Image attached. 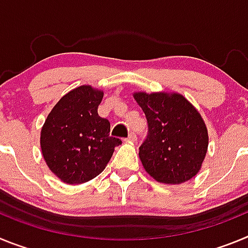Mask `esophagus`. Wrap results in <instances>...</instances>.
<instances>
[{
    "instance_id": "obj_1",
    "label": "esophagus",
    "mask_w": 248,
    "mask_h": 248,
    "mask_svg": "<svg viewBox=\"0 0 248 248\" xmlns=\"http://www.w3.org/2000/svg\"><path fill=\"white\" fill-rule=\"evenodd\" d=\"M126 141H130V143H135L137 141V135L134 134V133H130L128 137V139H126Z\"/></svg>"
}]
</instances>
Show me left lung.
Here are the masks:
<instances>
[{
  "label": "left lung",
  "instance_id": "left-lung-1",
  "mask_svg": "<svg viewBox=\"0 0 248 248\" xmlns=\"http://www.w3.org/2000/svg\"><path fill=\"white\" fill-rule=\"evenodd\" d=\"M145 113L148 138L139 148L145 171L165 185H180L200 171L209 133L198 109L176 92H135Z\"/></svg>",
  "mask_w": 248,
  "mask_h": 248
}]
</instances>
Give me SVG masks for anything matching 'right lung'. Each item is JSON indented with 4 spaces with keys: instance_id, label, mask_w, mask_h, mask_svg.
Instances as JSON below:
<instances>
[{
    "instance_id": "add662e5",
    "label": "right lung",
    "mask_w": 248,
    "mask_h": 248,
    "mask_svg": "<svg viewBox=\"0 0 248 248\" xmlns=\"http://www.w3.org/2000/svg\"><path fill=\"white\" fill-rule=\"evenodd\" d=\"M104 92L80 85L68 92L48 114L41 150L49 170L69 185L87 183L108 165L122 140L110 137V123L98 115Z\"/></svg>"
}]
</instances>
